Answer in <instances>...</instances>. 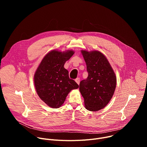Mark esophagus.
<instances>
[{
	"label": "esophagus",
	"instance_id": "1",
	"mask_svg": "<svg viewBox=\"0 0 147 147\" xmlns=\"http://www.w3.org/2000/svg\"><path fill=\"white\" fill-rule=\"evenodd\" d=\"M75 81L79 85V84H80V78H77L75 80Z\"/></svg>",
	"mask_w": 147,
	"mask_h": 147
}]
</instances>
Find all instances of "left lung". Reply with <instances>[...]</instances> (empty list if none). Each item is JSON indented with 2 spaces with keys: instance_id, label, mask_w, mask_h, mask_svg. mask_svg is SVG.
I'll return each mask as SVG.
<instances>
[{
  "instance_id": "1",
  "label": "left lung",
  "mask_w": 147,
  "mask_h": 147,
  "mask_svg": "<svg viewBox=\"0 0 147 147\" xmlns=\"http://www.w3.org/2000/svg\"><path fill=\"white\" fill-rule=\"evenodd\" d=\"M81 53L87 65L88 77L80 82V91L86 108L97 111L107 106L116 86L115 74L108 59L99 51Z\"/></svg>"
}]
</instances>
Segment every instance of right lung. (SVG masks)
<instances>
[{
    "mask_svg": "<svg viewBox=\"0 0 147 147\" xmlns=\"http://www.w3.org/2000/svg\"><path fill=\"white\" fill-rule=\"evenodd\" d=\"M73 51L61 52L53 50L41 61L34 75V84L39 98L52 108L64 103L70 91L78 85L69 76L65 62L73 55Z\"/></svg>",
    "mask_w": 147,
    "mask_h": 147,
    "instance_id": "obj_1",
    "label": "right lung"
}]
</instances>
